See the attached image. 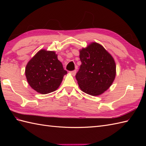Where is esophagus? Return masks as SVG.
<instances>
[{
	"mask_svg": "<svg viewBox=\"0 0 146 146\" xmlns=\"http://www.w3.org/2000/svg\"><path fill=\"white\" fill-rule=\"evenodd\" d=\"M70 73H71V75H72L73 76H75V75H76V70H73V71H71V72H70Z\"/></svg>",
	"mask_w": 146,
	"mask_h": 146,
	"instance_id": "esophagus-1",
	"label": "esophagus"
}]
</instances>
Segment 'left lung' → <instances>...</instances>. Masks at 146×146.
<instances>
[{
	"mask_svg": "<svg viewBox=\"0 0 146 146\" xmlns=\"http://www.w3.org/2000/svg\"><path fill=\"white\" fill-rule=\"evenodd\" d=\"M80 59L82 64L75 76L80 88L92 96L102 94L115 78L113 57L101 44L92 42L80 50Z\"/></svg>",
	"mask_w": 146,
	"mask_h": 146,
	"instance_id": "left-lung-1",
	"label": "left lung"
}]
</instances>
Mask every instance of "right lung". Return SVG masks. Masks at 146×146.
I'll use <instances>...</instances> for the list:
<instances>
[{"label":"right lung","instance_id":"1","mask_svg":"<svg viewBox=\"0 0 146 146\" xmlns=\"http://www.w3.org/2000/svg\"><path fill=\"white\" fill-rule=\"evenodd\" d=\"M57 56L54 51L41 49L26 65L27 81L39 94H47L56 90L67 73Z\"/></svg>","mask_w":146,"mask_h":146}]
</instances>
